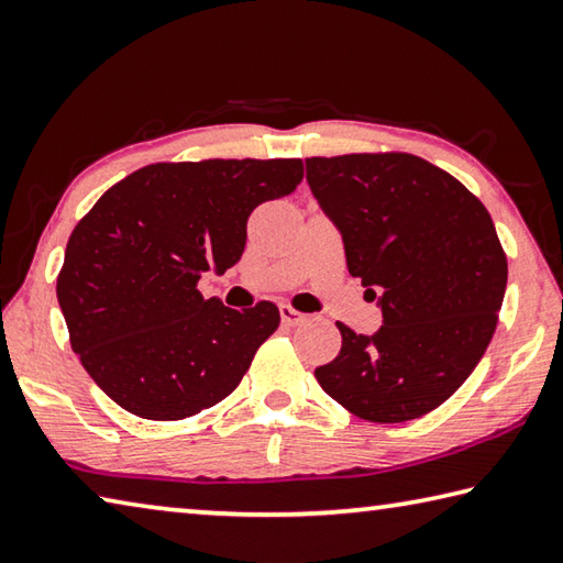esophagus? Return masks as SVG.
Returning <instances> with one entry per match:
<instances>
[{
    "mask_svg": "<svg viewBox=\"0 0 563 563\" xmlns=\"http://www.w3.org/2000/svg\"><path fill=\"white\" fill-rule=\"evenodd\" d=\"M279 313H282V321L287 323V327H301V323L309 319L307 313H301V311H297V309H291L289 303H282V307H279Z\"/></svg>",
    "mask_w": 563,
    "mask_h": 563,
    "instance_id": "obj_1",
    "label": "esophagus"
}]
</instances>
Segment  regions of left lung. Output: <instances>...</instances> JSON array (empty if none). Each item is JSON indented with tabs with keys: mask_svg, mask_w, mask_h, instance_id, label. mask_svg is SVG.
I'll list each match as a JSON object with an SVG mask.
<instances>
[{
	"mask_svg": "<svg viewBox=\"0 0 563 563\" xmlns=\"http://www.w3.org/2000/svg\"><path fill=\"white\" fill-rule=\"evenodd\" d=\"M307 180L336 222L351 276L383 311L363 336L336 323L341 351L319 386L368 422H406L442 406L495 336L507 254L475 195L410 153L307 157Z\"/></svg>",
	"mask_w": 563,
	"mask_h": 563,
	"instance_id": "left-lung-1",
	"label": "left lung"
}]
</instances>
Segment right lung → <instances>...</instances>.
Wrapping results in <instances>:
<instances>
[{"label": "right lung", "mask_w": 563, "mask_h": 563, "mask_svg": "<svg viewBox=\"0 0 563 563\" xmlns=\"http://www.w3.org/2000/svg\"><path fill=\"white\" fill-rule=\"evenodd\" d=\"M299 157L153 163L101 195L68 236L56 279L71 349L123 410L183 420L240 386L279 327L260 301L202 299V272L240 262L256 205L297 190Z\"/></svg>", "instance_id": "1"}]
</instances>
